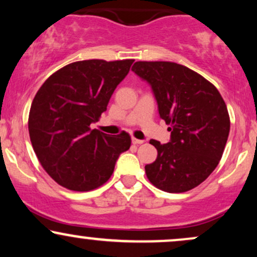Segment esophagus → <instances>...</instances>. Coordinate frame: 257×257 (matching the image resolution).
Returning a JSON list of instances; mask_svg holds the SVG:
<instances>
[{
	"label": "esophagus",
	"mask_w": 257,
	"mask_h": 257,
	"mask_svg": "<svg viewBox=\"0 0 257 257\" xmlns=\"http://www.w3.org/2000/svg\"><path fill=\"white\" fill-rule=\"evenodd\" d=\"M132 143L134 144V145H140V144H144V140H139V139L133 138L132 139Z\"/></svg>",
	"instance_id": "1"
}]
</instances>
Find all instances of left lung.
I'll use <instances>...</instances> for the list:
<instances>
[{"label": "left lung", "mask_w": 257, "mask_h": 257, "mask_svg": "<svg viewBox=\"0 0 257 257\" xmlns=\"http://www.w3.org/2000/svg\"><path fill=\"white\" fill-rule=\"evenodd\" d=\"M132 70L152 88L159 116L169 125L170 141L151 140L157 158L145 166L153 186L181 193L214 172L229 134V116L214 84L193 70L170 61H137Z\"/></svg>", "instance_id": "8db88e82"}]
</instances>
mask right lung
Segmentation results:
<instances>
[{
	"instance_id": "obj_1",
	"label": "right lung",
	"mask_w": 257,
	"mask_h": 257,
	"mask_svg": "<svg viewBox=\"0 0 257 257\" xmlns=\"http://www.w3.org/2000/svg\"><path fill=\"white\" fill-rule=\"evenodd\" d=\"M133 59L76 61L41 85L29 113V134L41 166L59 185L85 192L104 185L122 152L128 133L90 129L106 111L111 95L131 70Z\"/></svg>"
}]
</instances>
